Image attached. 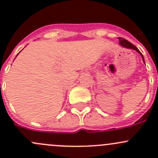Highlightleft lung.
Here are the masks:
<instances>
[{"instance_id": "1", "label": "left lung", "mask_w": 158, "mask_h": 158, "mask_svg": "<svg viewBox=\"0 0 158 158\" xmlns=\"http://www.w3.org/2000/svg\"><path fill=\"white\" fill-rule=\"evenodd\" d=\"M119 40V44H120L121 46H122V47H125V48H127V49H134V50H135L136 52H138V53L140 54V55L141 56V57H142V60H143V62H144V63L145 64V62H144V56H143L142 53H141V52L139 51V49L137 48L136 47H135V45H133L132 44H131L129 41L127 40L124 39V38H122V37H119L118 38Z\"/></svg>"}]
</instances>
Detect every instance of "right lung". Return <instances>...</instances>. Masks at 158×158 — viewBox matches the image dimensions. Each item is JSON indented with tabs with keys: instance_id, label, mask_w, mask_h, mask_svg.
Returning <instances> with one entry per match:
<instances>
[{
	"instance_id": "1",
	"label": "right lung",
	"mask_w": 158,
	"mask_h": 158,
	"mask_svg": "<svg viewBox=\"0 0 158 158\" xmlns=\"http://www.w3.org/2000/svg\"><path fill=\"white\" fill-rule=\"evenodd\" d=\"M18 54H19V53H18ZM18 54H17V55H18Z\"/></svg>"
}]
</instances>
